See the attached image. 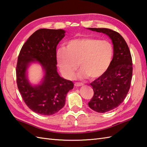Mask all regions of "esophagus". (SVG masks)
Masks as SVG:
<instances>
[{
    "mask_svg": "<svg viewBox=\"0 0 147 147\" xmlns=\"http://www.w3.org/2000/svg\"><path fill=\"white\" fill-rule=\"evenodd\" d=\"M83 83H74V86H76V87L81 86H83Z\"/></svg>",
    "mask_w": 147,
    "mask_h": 147,
    "instance_id": "esophagus-1",
    "label": "esophagus"
}]
</instances>
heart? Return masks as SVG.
Listing matches in <instances>:
<instances>
[{
	"label": "heart",
	"instance_id": "b5f03b06",
	"mask_svg": "<svg viewBox=\"0 0 147 147\" xmlns=\"http://www.w3.org/2000/svg\"><path fill=\"white\" fill-rule=\"evenodd\" d=\"M114 56V48L108 40L96 38H81L68 41L66 48L56 52L57 66L67 79H73L78 68H82L81 78H97L110 67Z\"/></svg>",
	"mask_w": 147,
	"mask_h": 147
}]
</instances>
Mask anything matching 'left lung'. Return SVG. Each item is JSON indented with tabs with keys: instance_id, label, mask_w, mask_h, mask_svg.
I'll return each instance as SVG.
<instances>
[{
	"instance_id": "left-lung-1",
	"label": "left lung",
	"mask_w": 147,
	"mask_h": 147,
	"mask_svg": "<svg viewBox=\"0 0 147 147\" xmlns=\"http://www.w3.org/2000/svg\"><path fill=\"white\" fill-rule=\"evenodd\" d=\"M107 35L113 44L114 56L108 71L90 83L94 95L88 103L92 110L103 113L117 108L127 96L132 78V59L120 34L107 28H87Z\"/></svg>"
}]
</instances>
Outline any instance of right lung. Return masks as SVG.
<instances>
[{
	"label": "right lung",
	"instance_id": "right-lung-1",
	"mask_svg": "<svg viewBox=\"0 0 147 147\" xmlns=\"http://www.w3.org/2000/svg\"><path fill=\"white\" fill-rule=\"evenodd\" d=\"M63 29H40L30 36L22 47L16 67L17 84L23 100L30 110L42 115H52L65 105L67 92L73 88L71 81L61 77L57 71L56 47L65 36ZM32 63L42 66L44 76L33 85L27 77Z\"/></svg>",
	"mask_w": 147,
	"mask_h": 147
}]
</instances>
